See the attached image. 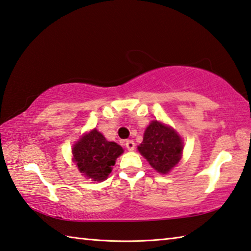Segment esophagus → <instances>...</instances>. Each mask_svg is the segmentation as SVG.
I'll return each mask as SVG.
<instances>
[{
	"mask_svg": "<svg viewBox=\"0 0 251 251\" xmlns=\"http://www.w3.org/2000/svg\"><path fill=\"white\" fill-rule=\"evenodd\" d=\"M125 146H126V148L128 151H134V148H135V143L133 142V141H126L125 142Z\"/></svg>",
	"mask_w": 251,
	"mask_h": 251,
	"instance_id": "obj_1",
	"label": "esophagus"
}]
</instances>
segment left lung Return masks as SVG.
Wrapping results in <instances>:
<instances>
[{"label":"left lung","mask_w":251,"mask_h":251,"mask_svg":"<svg viewBox=\"0 0 251 251\" xmlns=\"http://www.w3.org/2000/svg\"><path fill=\"white\" fill-rule=\"evenodd\" d=\"M138 151L152 168L167 174L181 158L182 142L171 127L152 121L145 130Z\"/></svg>","instance_id":"8db88e82"}]
</instances>
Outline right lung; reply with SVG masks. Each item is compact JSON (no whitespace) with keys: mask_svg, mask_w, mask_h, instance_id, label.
Masks as SVG:
<instances>
[{"mask_svg":"<svg viewBox=\"0 0 251 251\" xmlns=\"http://www.w3.org/2000/svg\"><path fill=\"white\" fill-rule=\"evenodd\" d=\"M123 152L114 142L106 141L99 130L93 129L73 147L74 160L80 173L93 180L101 181L112 172V166Z\"/></svg>","mask_w":251,"mask_h":251,"instance_id":"add662e5","label":"right lung"}]
</instances>
